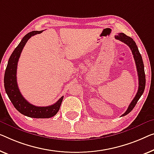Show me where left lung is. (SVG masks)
<instances>
[{"label":"left lung","instance_id":"left-lung-1","mask_svg":"<svg viewBox=\"0 0 154 154\" xmlns=\"http://www.w3.org/2000/svg\"><path fill=\"white\" fill-rule=\"evenodd\" d=\"M115 38H116V39L120 40V41H122V42L125 43V44H127L128 46L130 48V49L132 52V54L134 55L135 62H136L137 75H138V81H139L138 90H137L136 95L134 98V100H132V102H131V104H129V106H128V109L127 111H126L125 113L122 115V117L129 113L130 112L134 109V108L137 104V101L139 100L142 95L143 94L144 88H145L146 79H145V73H144L143 61V59H142L141 54L140 53L138 50V48H137V46L136 45V42H135L132 38L127 36L124 33L118 34V35L115 36Z\"/></svg>","mask_w":154,"mask_h":154}]
</instances>
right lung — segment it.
Wrapping results in <instances>:
<instances>
[{
    "label": "right lung",
    "instance_id": "1",
    "mask_svg": "<svg viewBox=\"0 0 154 154\" xmlns=\"http://www.w3.org/2000/svg\"><path fill=\"white\" fill-rule=\"evenodd\" d=\"M42 32L43 30L30 32L22 38L9 59L4 76L5 89L14 106L21 114L33 118H50L54 116L60 109L63 98L62 96L56 103L50 106H36L29 103L25 99L18 87L17 70L20 53L29 38Z\"/></svg>",
    "mask_w": 154,
    "mask_h": 154
}]
</instances>
